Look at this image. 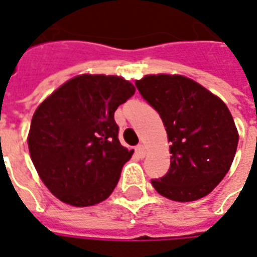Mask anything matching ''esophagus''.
I'll return each mask as SVG.
<instances>
[{
	"label": "esophagus",
	"mask_w": 257,
	"mask_h": 257,
	"mask_svg": "<svg viewBox=\"0 0 257 257\" xmlns=\"http://www.w3.org/2000/svg\"><path fill=\"white\" fill-rule=\"evenodd\" d=\"M136 154L140 157V158H145L146 157V147L143 145H139L136 147Z\"/></svg>",
	"instance_id": "obj_1"
}]
</instances>
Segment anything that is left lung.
Instances as JSON below:
<instances>
[{
    "instance_id": "8db88e82",
    "label": "left lung",
    "mask_w": 257,
    "mask_h": 257,
    "mask_svg": "<svg viewBox=\"0 0 257 257\" xmlns=\"http://www.w3.org/2000/svg\"><path fill=\"white\" fill-rule=\"evenodd\" d=\"M135 84L158 111L171 143V168L151 180L153 187L179 202L208 195L228 172L238 146L224 101L184 75L150 74Z\"/></svg>"
}]
</instances>
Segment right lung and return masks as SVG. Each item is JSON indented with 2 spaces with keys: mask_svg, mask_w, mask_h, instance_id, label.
Listing matches in <instances>:
<instances>
[{
  "mask_svg": "<svg viewBox=\"0 0 257 257\" xmlns=\"http://www.w3.org/2000/svg\"><path fill=\"white\" fill-rule=\"evenodd\" d=\"M135 90L118 75L82 74L37 107L27 138L31 161L62 202L90 206L115 189L134 150L119 143L114 112Z\"/></svg>",
  "mask_w": 257,
  "mask_h": 257,
  "instance_id": "add662e5",
  "label": "right lung"
}]
</instances>
